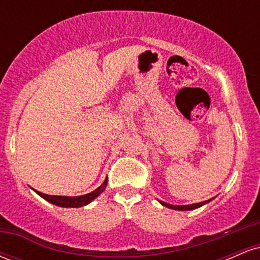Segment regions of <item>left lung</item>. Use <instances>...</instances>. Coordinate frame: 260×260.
<instances>
[{
	"instance_id": "left-lung-1",
	"label": "left lung",
	"mask_w": 260,
	"mask_h": 260,
	"mask_svg": "<svg viewBox=\"0 0 260 260\" xmlns=\"http://www.w3.org/2000/svg\"><path fill=\"white\" fill-rule=\"evenodd\" d=\"M211 199H209V201H205V202H201V203H196V204H188V205H172V204H169V203H165V202H161L159 201L161 204L164 205V207L166 208H170V209H174V210H181V211H184V210H194L197 208H201L202 205L207 204V203L210 202Z\"/></svg>"
}]
</instances>
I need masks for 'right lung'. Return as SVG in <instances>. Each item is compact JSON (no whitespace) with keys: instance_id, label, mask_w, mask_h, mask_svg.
<instances>
[{"instance_id":"right-lung-1","label":"right lung","mask_w":260,"mask_h":260,"mask_svg":"<svg viewBox=\"0 0 260 260\" xmlns=\"http://www.w3.org/2000/svg\"><path fill=\"white\" fill-rule=\"evenodd\" d=\"M107 186V180L104 181V183L101 184L99 188H96L92 192L88 193V194L84 196H78V197H64V196H50V194H45V193L39 192V190H35L39 196L43 197L45 201L50 202L51 204L57 205V207H62V208H79L83 207V205L89 204V203L94 201L96 197H99L101 193L105 190V188Z\"/></svg>"}]
</instances>
